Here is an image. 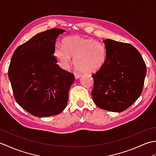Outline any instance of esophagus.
I'll list each match as a JSON object with an SVG mask.
<instances>
[{
	"label": "esophagus",
	"instance_id": "1",
	"mask_svg": "<svg viewBox=\"0 0 156 156\" xmlns=\"http://www.w3.org/2000/svg\"><path fill=\"white\" fill-rule=\"evenodd\" d=\"M81 74H79V73H76L75 74V78H76V79H78V78H79L80 77H81Z\"/></svg>",
	"mask_w": 156,
	"mask_h": 156
}]
</instances>
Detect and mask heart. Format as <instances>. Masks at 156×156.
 I'll return each mask as SVG.
<instances>
[{
  "mask_svg": "<svg viewBox=\"0 0 156 156\" xmlns=\"http://www.w3.org/2000/svg\"><path fill=\"white\" fill-rule=\"evenodd\" d=\"M55 49V55L62 68H68L74 56L76 67L85 73H94L104 66L107 51L103 44L78 35L66 37Z\"/></svg>",
  "mask_w": 156,
  "mask_h": 156,
  "instance_id": "b5f03b06",
  "label": "heart"
}]
</instances>
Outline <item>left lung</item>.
Masks as SVG:
<instances>
[{
	"label": "left lung",
	"mask_w": 156,
	"mask_h": 156,
	"mask_svg": "<svg viewBox=\"0 0 156 156\" xmlns=\"http://www.w3.org/2000/svg\"><path fill=\"white\" fill-rule=\"evenodd\" d=\"M103 43L107 58L102 68L92 75V99L102 109L122 112L140 97L146 66L140 53L131 44L110 39Z\"/></svg>",
	"instance_id": "8db88e82"
}]
</instances>
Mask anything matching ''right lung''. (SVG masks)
I'll return each instance as SVG.
<instances>
[{
  "mask_svg": "<svg viewBox=\"0 0 156 156\" xmlns=\"http://www.w3.org/2000/svg\"><path fill=\"white\" fill-rule=\"evenodd\" d=\"M64 32L54 28L37 34L12 54L8 74L15 101L35 117L58 115L67 106L75 77L54 55L56 39Z\"/></svg>",
  "mask_w": 156,
  "mask_h": 156,
  "instance_id": "obj_1",
  "label": "right lung"
}]
</instances>
